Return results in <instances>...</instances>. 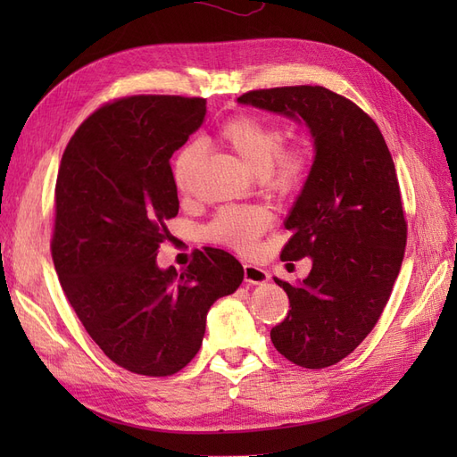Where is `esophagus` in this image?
Instances as JSON below:
<instances>
[{
	"instance_id": "1",
	"label": "esophagus",
	"mask_w": 457,
	"mask_h": 457,
	"mask_svg": "<svg viewBox=\"0 0 457 457\" xmlns=\"http://www.w3.org/2000/svg\"><path fill=\"white\" fill-rule=\"evenodd\" d=\"M244 280L247 284H265L269 280V272L255 265H244Z\"/></svg>"
}]
</instances>
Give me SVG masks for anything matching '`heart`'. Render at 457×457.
Listing matches in <instances>:
<instances>
[{
	"mask_svg": "<svg viewBox=\"0 0 457 457\" xmlns=\"http://www.w3.org/2000/svg\"><path fill=\"white\" fill-rule=\"evenodd\" d=\"M217 137L261 177L262 187L274 198H289L305 187L312 168L311 148L299 137L286 141L280 123L253 114H237L219 128ZM198 154V145L190 143L175 156L173 181L181 195H190ZM269 227L270 213L265 207L227 205L205 227L204 237L238 253H252Z\"/></svg>",
	"mask_w": 457,
	"mask_h": 457,
	"instance_id": "b5f03b06",
	"label": "heart"
}]
</instances>
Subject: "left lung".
<instances>
[{"instance_id": "1", "label": "left lung", "mask_w": 457, "mask_h": 457, "mask_svg": "<svg viewBox=\"0 0 457 457\" xmlns=\"http://www.w3.org/2000/svg\"><path fill=\"white\" fill-rule=\"evenodd\" d=\"M238 103L303 120L314 137L282 250V261L311 257L312 269L299 286L276 278L289 312L270 339L297 366H334L378 324L404 259L408 225L393 156L378 123L322 86L247 91Z\"/></svg>"}]
</instances>
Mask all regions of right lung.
Listing matches in <instances>:
<instances>
[{
    "label": "right lung",
    "mask_w": 457,
    "mask_h": 457,
    "mask_svg": "<svg viewBox=\"0 0 457 457\" xmlns=\"http://www.w3.org/2000/svg\"><path fill=\"white\" fill-rule=\"evenodd\" d=\"M205 116V99L133 95L84 120L68 141L54 185L51 257L89 337L120 368L173 376L202 347L205 316L237 292L244 269L217 247L177 272L156 265L177 215L171 171Z\"/></svg>",
    "instance_id": "add662e5"
}]
</instances>
